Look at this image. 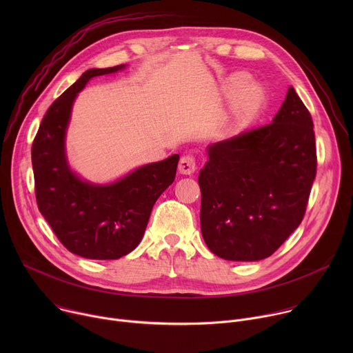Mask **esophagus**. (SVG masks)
Returning a JSON list of instances; mask_svg holds the SVG:
<instances>
[{
  "label": "esophagus",
  "mask_w": 353,
  "mask_h": 353,
  "mask_svg": "<svg viewBox=\"0 0 353 353\" xmlns=\"http://www.w3.org/2000/svg\"><path fill=\"white\" fill-rule=\"evenodd\" d=\"M196 169V163H195V158L192 155H184L181 157L180 162H179V172L181 174H192Z\"/></svg>",
  "instance_id": "1"
}]
</instances>
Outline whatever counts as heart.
<instances>
[{
  "instance_id": "b5f03b06",
  "label": "heart",
  "mask_w": 353,
  "mask_h": 353,
  "mask_svg": "<svg viewBox=\"0 0 353 353\" xmlns=\"http://www.w3.org/2000/svg\"><path fill=\"white\" fill-rule=\"evenodd\" d=\"M248 82V75L244 72H237L232 75L228 81V90L229 92H237L240 88L236 100L233 112L237 120L243 121L253 116L261 106L264 100V92L259 85H245Z\"/></svg>"
}]
</instances>
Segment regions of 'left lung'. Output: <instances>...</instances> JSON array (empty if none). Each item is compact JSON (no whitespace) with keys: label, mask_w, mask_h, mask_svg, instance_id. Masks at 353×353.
Instances as JSON below:
<instances>
[{"label":"left lung","mask_w":353,"mask_h":353,"mask_svg":"<svg viewBox=\"0 0 353 353\" xmlns=\"http://www.w3.org/2000/svg\"><path fill=\"white\" fill-rule=\"evenodd\" d=\"M317 172L312 116L290 86L272 123L208 146L201 232L230 261L270 257L303 221Z\"/></svg>","instance_id":"left-lung-1"}]
</instances>
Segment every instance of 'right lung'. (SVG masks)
<instances>
[{
    "instance_id": "obj_1",
    "label": "right lung",
    "mask_w": 353,
    "mask_h": 353,
    "mask_svg": "<svg viewBox=\"0 0 353 353\" xmlns=\"http://www.w3.org/2000/svg\"><path fill=\"white\" fill-rule=\"evenodd\" d=\"M123 67L83 72L48 108L32 145L39 211L68 251L90 260H117L139 244L150 211L174 181L179 163V155H173L109 185L82 181L68 168L64 138L75 96L90 78Z\"/></svg>"
}]
</instances>
